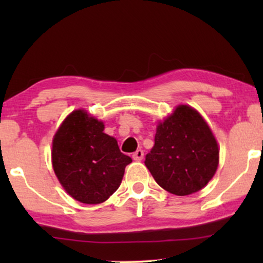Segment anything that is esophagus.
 I'll use <instances>...</instances> for the list:
<instances>
[{"instance_id": "1", "label": "esophagus", "mask_w": 263, "mask_h": 263, "mask_svg": "<svg viewBox=\"0 0 263 263\" xmlns=\"http://www.w3.org/2000/svg\"><path fill=\"white\" fill-rule=\"evenodd\" d=\"M143 154H145V153H143L142 149H138L136 152L133 153V159L136 160V161L142 160L143 159Z\"/></svg>"}]
</instances>
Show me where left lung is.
I'll use <instances>...</instances> for the list:
<instances>
[{"label":"left lung","instance_id":"1","mask_svg":"<svg viewBox=\"0 0 263 263\" xmlns=\"http://www.w3.org/2000/svg\"><path fill=\"white\" fill-rule=\"evenodd\" d=\"M219 163L218 143L200 114L179 105L159 123L145 165L161 188L178 196L203 188Z\"/></svg>","mask_w":263,"mask_h":263}]
</instances>
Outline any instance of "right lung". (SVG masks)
Here are the masks:
<instances>
[{"label":"right lung","mask_w":263,"mask_h":263,"mask_svg":"<svg viewBox=\"0 0 263 263\" xmlns=\"http://www.w3.org/2000/svg\"><path fill=\"white\" fill-rule=\"evenodd\" d=\"M103 130V122L77 110L64 120L52 141L53 171L66 192L82 203L109 199L132 163L116 139Z\"/></svg>","instance_id":"right-lung-1"}]
</instances>
